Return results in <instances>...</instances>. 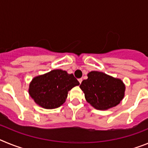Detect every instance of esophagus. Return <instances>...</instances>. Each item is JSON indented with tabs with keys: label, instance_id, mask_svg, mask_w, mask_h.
I'll return each instance as SVG.
<instances>
[{
	"label": "esophagus",
	"instance_id": "1",
	"mask_svg": "<svg viewBox=\"0 0 148 148\" xmlns=\"http://www.w3.org/2000/svg\"><path fill=\"white\" fill-rule=\"evenodd\" d=\"M78 82H79V83H82V78H79V79H78Z\"/></svg>",
	"mask_w": 148,
	"mask_h": 148
}]
</instances>
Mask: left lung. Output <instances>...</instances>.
I'll return each mask as SVG.
<instances>
[{
    "instance_id": "left-lung-1",
    "label": "left lung",
    "mask_w": 148,
    "mask_h": 148,
    "mask_svg": "<svg viewBox=\"0 0 148 148\" xmlns=\"http://www.w3.org/2000/svg\"><path fill=\"white\" fill-rule=\"evenodd\" d=\"M80 88L88 103L100 110H105L118 105L124 98L125 85L122 81L105 73L92 71L87 74Z\"/></svg>"
}]
</instances>
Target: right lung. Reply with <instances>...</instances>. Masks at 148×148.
<instances>
[{"label":"right lung","mask_w":148,"mask_h":148,"mask_svg":"<svg viewBox=\"0 0 148 148\" xmlns=\"http://www.w3.org/2000/svg\"><path fill=\"white\" fill-rule=\"evenodd\" d=\"M78 85L79 82L73 74L53 70L35 77L29 84V94L40 107L55 109L65 102L68 91Z\"/></svg>","instance_id":"1"}]
</instances>
